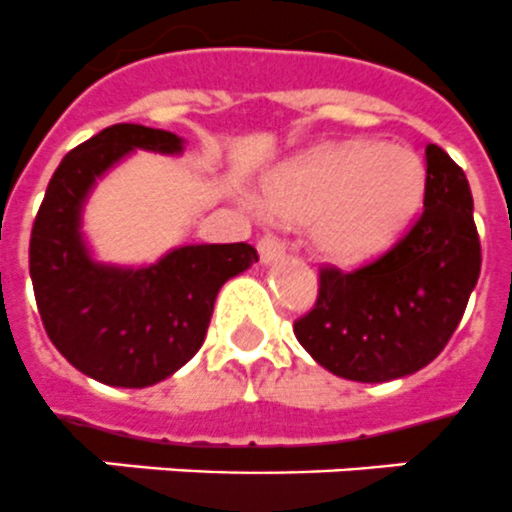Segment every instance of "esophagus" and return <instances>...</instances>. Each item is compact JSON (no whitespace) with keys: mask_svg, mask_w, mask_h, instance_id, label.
Segmentation results:
<instances>
[{"mask_svg":"<svg viewBox=\"0 0 512 512\" xmlns=\"http://www.w3.org/2000/svg\"><path fill=\"white\" fill-rule=\"evenodd\" d=\"M257 252H260V260H263V263H273V260H278V257L284 255L286 244L281 242L278 236L265 234L263 239L257 242Z\"/></svg>","mask_w":512,"mask_h":512,"instance_id":"obj_1","label":"esophagus"}]
</instances>
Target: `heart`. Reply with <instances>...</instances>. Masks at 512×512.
<instances>
[{"mask_svg":"<svg viewBox=\"0 0 512 512\" xmlns=\"http://www.w3.org/2000/svg\"><path fill=\"white\" fill-rule=\"evenodd\" d=\"M429 168L413 147L352 139L315 149L270 178L265 205L313 220V244L339 265L368 263L421 215Z\"/></svg>","mask_w":512,"mask_h":512,"instance_id":"b5f03b06","label":"heart"}]
</instances>
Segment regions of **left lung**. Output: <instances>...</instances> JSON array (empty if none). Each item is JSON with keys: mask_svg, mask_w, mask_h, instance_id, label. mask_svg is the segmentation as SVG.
I'll list each match as a JSON object with an SVG mask.
<instances>
[{"mask_svg": "<svg viewBox=\"0 0 512 512\" xmlns=\"http://www.w3.org/2000/svg\"><path fill=\"white\" fill-rule=\"evenodd\" d=\"M421 218L373 263L321 268L318 299L294 321L297 342L334 376L381 384L421 371L447 347L481 273V242L463 168L426 147Z\"/></svg>", "mask_w": 512, "mask_h": 512, "instance_id": "8db88e82", "label": "left lung"}]
</instances>
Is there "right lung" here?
I'll return each instance as SVG.
<instances>
[{"mask_svg": "<svg viewBox=\"0 0 512 512\" xmlns=\"http://www.w3.org/2000/svg\"><path fill=\"white\" fill-rule=\"evenodd\" d=\"M134 149L178 155L170 131L115 123L70 149L33 220L28 265L41 323L73 368L107 386L144 389L176 373L205 342L215 297L257 263L252 244H189L147 268L94 263L81 236L91 186Z\"/></svg>", "mask_w": 512, "mask_h": 512, "instance_id": "obj_1", "label": "right lung"}]
</instances>
